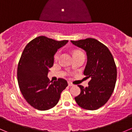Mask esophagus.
<instances>
[{
	"label": "esophagus",
	"mask_w": 132,
	"mask_h": 132,
	"mask_svg": "<svg viewBox=\"0 0 132 132\" xmlns=\"http://www.w3.org/2000/svg\"><path fill=\"white\" fill-rule=\"evenodd\" d=\"M68 86H70V87H71V86H73L74 85L73 84L71 83V82H68Z\"/></svg>",
	"instance_id": "34e87169"
}]
</instances>
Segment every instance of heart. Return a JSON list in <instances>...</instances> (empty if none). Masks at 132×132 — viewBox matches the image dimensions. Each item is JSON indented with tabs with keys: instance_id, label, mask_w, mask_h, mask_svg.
I'll list each match as a JSON object with an SVG mask.
<instances>
[{
	"instance_id": "obj_1",
	"label": "heart",
	"mask_w": 132,
	"mask_h": 132,
	"mask_svg": "<svg viewBox=\"0 0 132 132\" xmlns=\"http://www.w3.org/2000/svg\"><path fill=\"white\" fill-rule=\"evenodd\" d=\"M78 52V51H76V52H75H75ZM59 53L57 52L56 54H55V56H54V59H55V60L57 59L58 57H59Z\"/></svg>"
}]
</instances>
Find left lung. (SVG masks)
<instances>
[{
	"label": "left lung",
	"instance_id": "1",
	"mask_svg": "<svg viewBox=\"0 0 132 132\" xmlns=\"http://www.w3.org/2000/svg\"><path fill=\"white\" fill-rule=\"evenodd\" d=\"M71 42L86 52L87 61L84 74L90 78L87 87L78 86L80 93L75 100L83 109L97 110L107 103L114 90L117 78L114 59L107 46L94 38Z\"/></svg>",
	"mask_w": 132,
	"mask_h": 132
}]
</instances>
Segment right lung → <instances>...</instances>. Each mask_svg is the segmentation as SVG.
Listing matches in <instances>:
<instances>
[{
  "mask_svg": "<svg viewBox=\"0 0 132 132\" xmlns=\"http://www.w3.org/2000/svg\"><path fill=\"white\" fill-rule=\"evenodd\" d=\"M68 42L41 36L25 46L18 62L17 78L22 95L34 109L46 110L55 107L68 86L63 78L52 82L47 77L54 64V55Z\"/></svg>",
  "mask_w": 132,
  "mask_h": 132,
  "instance_id": "add662e5",
  "label": "right lung"
}]
</instances>
